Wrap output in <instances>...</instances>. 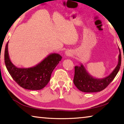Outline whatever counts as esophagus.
Masks as SVG:
<instances>
[{
    "label": "esophagus",
    "instance_id": "34e87169",
    "mask_svg": "<svg viewBox=\"0 0 124 124\" xmlns=\"http://www.w3.org/2000/svg\"><path fill=\"white\" fill-rule=\"evenodd\" d=\"M65 54H66V56H70V55H71L72 54H71V52L70 51L67 50V51H65Z\"/></svg>",
    "mask_w": 124,
    "mask_h": 124
}]
</instances>
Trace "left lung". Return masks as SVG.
Segmentation results:
<instances>
[{
  "instance_id": "obj_1",
  "label": "left lung",
  "mask_w": 124,
  "mask_h": 124,
  "mask_svg": "<svg viewBox=\"0 0 124 124\" xmlns=\"http://www.w3.org/2000/svg\"><path fill=\"white\" fill-rule=\"evenodd\" d=\"M118 62L113 72L107 77L98 79L93 77L86 70L83 64L75 67V73L73 83L80 91L84 92H97L102 91L112 82L120 70L121 56L119 49Z\"/></svg>"
}]
</instances>
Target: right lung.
Segmentation results:
<instances>
[{
	"label": "right lung",
	"mask_w": 124,
	"mask_h": 124,
	"mask_svg": "<svg viewBox=\"0 0 124 124\" xmlns=\"http://www.w3.org/2000/svg\"><path fill=\"white\" fill-rule=\"evenodd\" d=\"M8 43L6 45L4 60L6 67L11 77L20 86L25 89L39 90L49 82L51 73L62 59L60 54L53 53L30 68H19L12 63L8 52Z\"/></svg>",
	"instance_id": "obj_1"
}]
</instances>
